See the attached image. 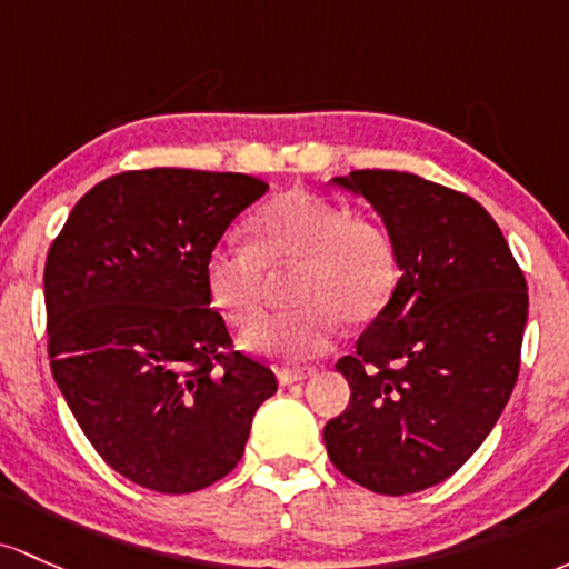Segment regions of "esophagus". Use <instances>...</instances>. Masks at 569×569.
Wrapping results in <instances>:
<instances>
[{
  "label": "esophagus",
  "mask_w": 569,
  "mask_h": 569,
  "mask_svg": "<svg viewBox=\"0 0 569 569\" xmlns=\"http://www.w3.org/2000/svg\"><path fill=\"white\" fill-rule=\"evenodd\" d=\"M311 373H315V370H311V368L282 370V373H279V385H282V387H290V385H296V381H303V379H309Z\"/></svg>",
  "instance_id": "1"
}]
</instances>
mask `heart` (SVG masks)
Wrapping results in <instances>:
<instances>
[{
  "mask_svg": "<svg viewBox=\"0 0 569 569\" xmlns=\"http://www.w3.org/2000/svg\"><path fill=\"white\" fill-rule=\"evenodd\" d=\"M250 233L252 244L226 239L209 250L207 290L231 322L247 325L263 309L266 268L298 263L292 301L301 306L258 319L244 333L247 347L284 362L328 352L341 319H373L400 282L392 233L309 190H287L254 209Z\"/></svg>",
  "mask_w": 569,
  "mask_h": 569,
  "instance_id": "heart-1",
  "label": "heart"
}]
</instances>
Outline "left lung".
Masks as SVG:
<instances>
[{
    "label": "left lung",
    "mask_w": 569,
    "mask_h": 569,
    "mask_svg": "<svg viewBox=\"0 0 569 569\" xmlns=\"http://www.w3.org/2000/svg\"><path fill=\"white\" fill-rule=\"evenodd\" d=\"M333 182L381 214L403 277L336 362L352 395L322 438L349 481L413 495L455 476L500 419L521 366L527 279L470 196L389 169Z\"/></svg>",
    "instance_id": "left-lung-1"
}]
</instances>
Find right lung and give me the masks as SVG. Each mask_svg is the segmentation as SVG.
Listing matches in <instances>:
<instances>
[{"instance_id":"right-lung-1","label":"right lung","mask_w":569,"mask_h":569,"mask_svg":"<svg viewBox=\"0 0 569 569\" xmlns=\"http://www.w3.org/2000/svg\"><path fill=\"white\" fill-rule=\"evenodd\" d=\"M268 182L139 169L74 203L44 263L48 357L96 455L161 495L207 489L236 468L252 417L277 392L236 352L203 263Z\"/></svg>"}]
</instances>
